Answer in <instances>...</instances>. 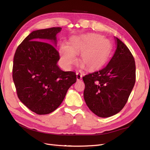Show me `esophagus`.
Listing matches in <instances>:
<instances>
[{"label": "esophagus", "instance_id": "34e87169", "mask_svg": "<svg viewBox=\"0 0 150 150\" xmlns=\"http://www.w3.org/2000/svg\"><path fill=\"white\" fill-rule=\"evenodd\" d=\"M76 78H77V80L80 81L83 78L82 74L80 73V72H77V73H76Z\"/></svg>", "mask_w": 150, "mask_h": 150}]
</instances>
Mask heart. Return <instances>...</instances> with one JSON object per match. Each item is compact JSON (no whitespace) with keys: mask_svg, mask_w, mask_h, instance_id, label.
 Listing matches in <instances>:
<instances>
[{"mask_svg":"<svg viewBox=\"0 0 150 150\" xmlns=\"http://www.w3.org/2000/svg\"><path fill=\"white\" fill-rule=\"evenodd\" d=\"M69 44L70 46L62 45L60 48L64 64L71 66L76 61V54L82 52L80 62L89 71L98 69L105 64L112 49L110 40L98 34L74 37L70 40Z\"/></svg>","mask_w":150,"mask_h":150,"instance_id":"obj_1","label":"heart"}]
</instances>
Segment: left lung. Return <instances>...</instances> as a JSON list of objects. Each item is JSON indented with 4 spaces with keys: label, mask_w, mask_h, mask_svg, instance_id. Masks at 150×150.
Returning <instances> with one entry per match:
<instances>
[{
    "label": "left lung",
    "mask_w": 150,
    "mask_h": 150,
    "mask_svg": "<svg viewBox=\"0 0 150 150\" xmlns=\"http://www.w3.org/2000/svg\"><path fill=\"white\" fill-rule=\"evenodd\" d=\"M116 49L103 69L84 76V98L89 110L99 117L117 114L125 106L136 81L132 54L115 37Z\"/></svg>",
    "instance_id": "obj_1"
}]
</instances>
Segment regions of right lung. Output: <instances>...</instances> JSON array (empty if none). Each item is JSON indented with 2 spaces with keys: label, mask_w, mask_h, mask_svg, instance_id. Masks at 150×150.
I'll return each instance as SVG.
<instances>
[{
  "label": "right lung",
  "mask_w": 150,
  "mask_h": 150,
  "mask_svg": "<svg viewBox=\"0 0 150 150\" xmlns=\"http://www.w3.org/2000/svg\"><path fill=\"white\" fill-rule=\"evenodd\" d=\"M61 28L34 30L24 39L13 57L12 78L17 96L30 110L47 115L60 106L68 89L76 82L74 71H63L52 44ZM48 42L47 43V42Z\"/></svg>",
  "instance_id": "obj_1"
}]
</instances>
